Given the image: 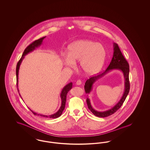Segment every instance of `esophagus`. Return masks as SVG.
<instances>
[{
	"instance_id": "1",
	"label": "esophagus",
	"mask_w": 150,
	"mask_h": 150,
	"mask_svg": "<svg viewBox=\"0 0 150 150\" xmlns=\"http://www.w3.org/2000/svg\"><path fill=\"white\" fill-rule=\"evenodd\" d=\"M81 84V81L80 80H78L76 81V85H80Z\"/></svg>"
}]
</instances>
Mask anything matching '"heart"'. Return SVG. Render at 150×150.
Wrapping results in <instances>:
<instances>
[{
    "mask_svg": "<svg viewBox=\"0 0 150 150\" xmlns=\"http://www.w3.org/2000/svg\"><path fill=\"white\" fill-rule=\"evenodd\" d=\"M106 57L104 46L88 40L74 42L68 47V56L64 59L65 65L73 68L80 61V68L86 75H93L103 67Z\"/></svg>",
    "mask_w": 150,
    "mask_h": 150,
    "instance_id": "heart-1",
    "label": "heart"
}]
</instances>
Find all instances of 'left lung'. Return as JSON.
Masks as SVG:
<instances>
[{
	"instance_id": "8db88e82",
	"label": "left lung",
	"mask_w": 150,
	"mask_h": 150,
	"mask_svg": "<svg viewBox=\"0 0 150 150\" xmlns=\"http://www.w3.org/2000/svg\"><path fill=\"white\" fill-rule=\"evenodd\" d=\"M114 69H117V70L122 71V73H123V76L125 78V91L120 101L113 108L110 109V110H107L105 111H98L97 110H94L92 108L89 98H86V102H87V105L89 109L94 115L98 117L105 118L114 114L123 105L130 90L129 65L127 60L125 59L123 55L122 54L118 44L116 43H114V53H113L112 60L110 62L109 67L102 73L100 74L97 76H92L90 77V79L87 80L85 83V86H84L85 93L86 94H89L92 89V86L93 83L96 81L100 79V78L105 76L106 73H108L111 70H114Z\"/></svg>"
}]
</instances>
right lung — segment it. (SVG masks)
<instances>
[{
	"label": "right lung",
	"mask_w": 150,
	"mask_h": 150,
	"mask_svg": "<svg viewBox=\"0 0 150 150\" xmlns=\"http://www.w3.org/2000/svg\"><path fill=\"white\" fill-rule=\"evenodd\" d=\"M43 37L42 38H40L38 40H35L33 42H32L30 44L24 51L22 56L21 57L20 60L18 61L17 65H16V81H17V87H18V74H19V68H20V64L21 63L22 60H23V59L24 58V56H25L26 54H27L28 53H29L30 52H31L32 51L35 50L36 48H38V47H39L41 45V44H42V40H44V39L45 38ZM72 88V82H70L69 83L67 84L61 91V93L60 95L61 97V105L60 107V109L58 110L57 112H56V113L50 115H41V114H38L36 112H33V111L30 110V111L33 113L34 115H40L41 117H45V118H57L58 117H59L61 116V115L62 113L63 110H64L65 107V103H66V100H67V95L68 93V91L71 89ZM18 90L19 91V90L18 89ZM20 95V94H19Z\"/></svg>",
	"instance_id": "add662e5"
}]
</instances>
